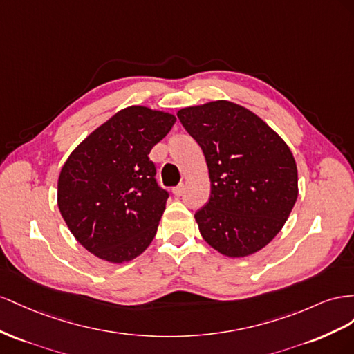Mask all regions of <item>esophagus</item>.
<instances>
[{
    "instance_id": "1",
    "label": "esophagus",
    "mask_w": 354,
    "mask_h": 354,
    "mask_svg": "<svg viewBox=\"0 0 354 354\" xmlns=\"http://www.w3.org/2000/svg\"><path fill=\"white\" fill-rule=\"evenodd\" d=\"M171 191H174V194H175L176 197H180V196L184 194V191H185V185H184V184H179L178 187H175V188L171 189Z\"/></svg>"
}]
</instances>
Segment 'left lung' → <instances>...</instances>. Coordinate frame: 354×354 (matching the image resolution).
<instances>
[{
	"mask_svg": "<svg viewBox=\"0 0 354 354\" xmlns=\"http://www.w3.org/2000/svg\"><path fill=\"white\" fill-rule=\"evenodd\" d=\"M203 149L210 198L194 215L201 237L219 254L245 258L283 228L298 197V170L288 144L264 120L230 100L178 111Z\"/></svg>",
	"mask_w": 354,
	"mask_h": 354,
	"instance_id": "1",
	"label": "left lung"
}]
</instances>
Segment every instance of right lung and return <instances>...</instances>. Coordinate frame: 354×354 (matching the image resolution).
Instances as JSON below:
<instances>
[{"instance_id": "right-lung-1", "label": "right lung", "mask_w": 354, "mask_h": 354, "mask_svg": "<svg viewBox=\"0 0 354 354\" xmlns=\"http://www.w3.org/2000/svg\"><path fill=\"white\" fill-rule=\"evenodd\" d=\"M176 117L132 105L95 129L60 169L57 206L75 240L95 257L123 264L156 237L167 191L148 154Z\"/></svg>"}]
</instances>
